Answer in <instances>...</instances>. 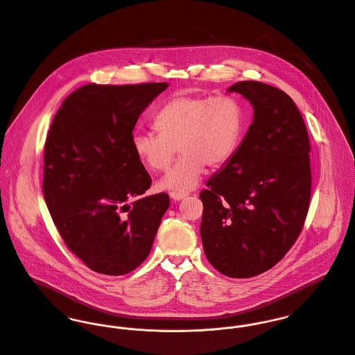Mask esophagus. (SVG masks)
<instances>
[{"label":"esophagus","instance_id":"esophagus-1","mask_svg":"<svg viewBox=\"0 0 355 355\" xmlns=\"http://www.w3.org/2000/svg\"><path fill=\"white\" fill-rule=\"evenodd\" d=\"M169 197H171L172 200H175V201H180V200L186 198L187 194H186V193H176V191H172V193H169Z\"/></svg>","mask_w":355,"mask_h":355}]
</instances>
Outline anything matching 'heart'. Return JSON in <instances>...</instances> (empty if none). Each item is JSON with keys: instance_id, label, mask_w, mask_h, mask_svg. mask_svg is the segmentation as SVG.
I'll list each match as a JSON object with an SVG mask.
<instances>
[{"instance_id": "b5f03b06", "label": "heart", "mask_w": 355, "mask_h": 355, "mask_svg": "<svg viewBox=\"0 0 355 355\" xmlns=\"http://www.w3.org/2000/svg\"><path fill=\"white\" fill-rule=\"evenodd\" d=\"M154 127L158 134L134 132V152L153 172L166 171L176 152H182L158 186L187 193L200 183L206 164L216 166L232 155L243 131V110L227 96L180 94L161 106Z\"/></svg>"}]
</instances>
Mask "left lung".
Returning <instances> with one entry per match:
<instances>
[{"label":"left lung","mask_w":355,"mask_h":355,"mask_svg":"<svg viewBox=\"0 0 355 355\" xmlns=\"http://www.w3.org/2000/svg\"><path fill=\"white\" fill-rule=\"evenodd\" d=\"M253 105L239 148L200 194L207 261L223 275L253 277L275 266L298 239L307 214L310 142L297 105L254 80L228 89Z\"/></svg>","instance_id":"1"}]
</instances>
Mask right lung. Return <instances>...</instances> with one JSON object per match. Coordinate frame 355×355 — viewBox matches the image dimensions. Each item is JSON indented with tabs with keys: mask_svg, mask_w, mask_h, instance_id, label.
I'll use <instances>...</instances> for the list:
<instances>
[{
	"mask_svg": "<svg viewBox=\"0 0 355 355\" xmlns=\"http://www.w3.org/2000/svg\"><path fill=\"white\" fill-rule=\"evenodd\" d=\"M168 83L96 85L69 94L45 144L44 198L67 248L92 270L120 276L150 253L165 193L142 197L152 178L132 149V131Z\"/></svg>",
	"mask_w": 355,
	"mask_h": 355,
	"instance_id": "1",
	"label": "right lung"
}]
</instances>
